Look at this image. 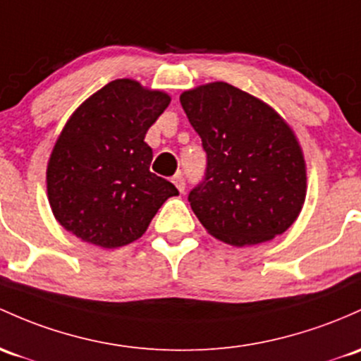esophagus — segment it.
Wrapping results in <instances>:
<instances>
[{
	"mask_svg": "<svg viewBox=\"0 0 361 361\" xmlns=\"http://www.w3.org/2000/svg\"><path fill=\"white\" fill-rule=\"evenodd\" d=\"M172 182H173V184H176V188L179 189L180 192H184V189H185V179H184V177H182V173H177V176H173V177H172Z\"/></svg>",
	"mask_w": 361,
	"mask_h": 361,
	"instance_id": "1",
	"label": "esophagus"
}]
</instances>
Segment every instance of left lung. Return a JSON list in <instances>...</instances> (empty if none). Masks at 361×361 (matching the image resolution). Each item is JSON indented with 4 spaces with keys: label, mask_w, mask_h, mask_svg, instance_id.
I'll return each mask as SVG.
<instances>
[{
    "label": "left lung",
    "mask_w": 361,
    "mask_h": 361,
    "mask_svg": "<svg viewBox=\"0 0 361 361\" xmlns=\"http://www.w3.org/2000/svg\"><path fill=\"white\" fill-rule=\"evenodd\" d=\"M180 104L207 153L203 179L188 196L203 227L232 246L288 231L306 196L303 154L288 123L227 82L182 92Z\"/></svg>",
    "instance_id": "left-lung-1"
}]
</instances>
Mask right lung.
Masks as SVG:
<instances>
[{
	"mask_svg": "<svg viewBox=\"0 0 361 361\" xmlns=\"http://www.w3.org/2000/svg\"><path fill=\"white\" fill-rule=\"evenodd\" d=\"M165 92L111 80L58 137L46 172L56 220L82 241L118 247L141 238L176 185L149 170L148 129L169 106Z\"/></svg>",
	"mask_w": 361,
	"mask_h": 361,
	"instance_id": "obj_1",
	"label": "right lung"
}]
</instances>
